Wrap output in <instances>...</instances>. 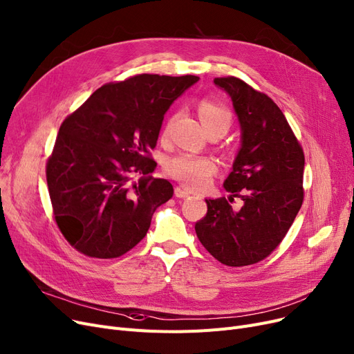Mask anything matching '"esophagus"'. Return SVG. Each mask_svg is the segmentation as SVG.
<instances>
[{"mask_svg":"<svg viewBox=\"0 0 354 354\" xmlns=\"http://www.w3.org/2000/svg\"><path fill=\"white\" fill-rule=\"evenodd\" d=\"M175 195H176L178 198H188V196H191V192L187 191V189L180 188V187H176V188H175Z\"/></svg>","mask_w":354,"mask_h":354,"instance_id":"1","label":"esophagus"}]
</instances>
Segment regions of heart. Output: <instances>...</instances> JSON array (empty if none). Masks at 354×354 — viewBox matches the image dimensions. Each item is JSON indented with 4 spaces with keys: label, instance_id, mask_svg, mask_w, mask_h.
<instances>
[{
    "label": "heart",
    "instance_id": "heart-1",
    "mask_svg": "<svg viewBox=\"0 0 354 354\" xmlns=\"http://www.w3.org/2000/svg\"><path fill=\"white\" fill-rule=\"evenodd\" d=\"M198 114L205 130L214 126H224L228 129L230 124H232V114H230V111L223 104L211 100H204L199 102ZM169 129H171V121L166 122L163 136L169 134ZM165 169L169 176L179 180L183 187L189 189H203L207 187V183L215 171H217V163L207 156L182 153L179 156L169 159Z\"/></svg>",
    "mask_w": 354,
    "mask_h": 354
}]
</instances>
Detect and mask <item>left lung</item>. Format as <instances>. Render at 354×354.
<instances>
[{"label":"left lung","instance_id":"obj_1","mask_svg":"<svg viewBox=\"0 0 354 354\" xmlns=\"http://www.w3.org/2000/svg\"><path fill=\"white\" fill-rule=\"evenodd\" d=\"M214 84L232 98L240 124V149L224 180L227 198L205 199L207 215L195 224L204 248L227 266L268 257L286 236L302 205L305 158L283 113L268 95L234 76ZM243 201L236 212L230 202Z\"/></svg>","mask_w":354,"mask_h":354}]
</instances>
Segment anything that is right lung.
I'll return each mask as SVG.
<instances>
[{
  "instance_id": "1",
  "label": "right lung",
  "mask_w": 354,
  "mask_h": 354,
  "mask_svg": "<svg viewBox=\"0 0 354 354\" xmlns=\"http://www.w3.org/2000/svg\"><path fill=\"white\" fill-rule=\"evenodd\" d=\"M198 81L143 73L106 84L62 122L46 178L56 224L76 250L113 259L146 236L174 195L171 182L150 175L149 150L169 106Z\"/></svg>"
}]
</instances>
